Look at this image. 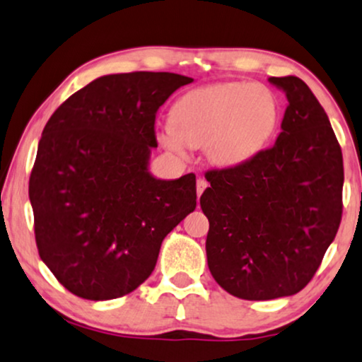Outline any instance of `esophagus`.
<instances>
[{
    "mask_svg": "<svg viewBox=\"0 0 362 362\" xmlns=\"http://www.w3.org/2000/svg\"><path fill=\"white\" fill-rule=\"evenodd\" d=\"M206 187H209V184H206L205 178H199V180H197V195H199V199H200V195L204 194V190L206 189Z\"/></svg>",
    "mask_w": 362,
    "mask_h": 362,
    "instance_id": "1",
    "label": "esophagus"
}]
</instances>
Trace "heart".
<instances>
[{
    "instance_id": "b5f03b06",
    "label": "heart",
    "mask_w": 362,
    "mask_h": 362,
    "mask_svg": "<svg viewBox=\"0 0 362 362\" xmlns=\"http://www.w3.org/2000/svg\"><path fill=\"white\" fill-rule=\"evenodd\" d=\"M279 103L259 83H215L192 89L173 104L170 122L156 131L158 144L185 158L205 147L211 163L235 167L252 158L276 129Z\"/></svg>"
}]
</instances>
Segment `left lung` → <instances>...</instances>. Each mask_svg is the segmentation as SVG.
<instances>
[{"mask_svg":"<svg viewBox=\"0 0 362 362\" xmlns=\"http://www.w3.org/2000/svg\"><path fill=\"white\" fill-rule=\"evenodd\" d=\"M286 94L273 147L205 173L200 206L215 281L250 301L301 291L334 240L343 214V153L329 119L300 77H269Z\"/></svg>","mask_w":362,"mask_h":362,"instance_id":"obj_1","label":"left lung"}]
</instances>
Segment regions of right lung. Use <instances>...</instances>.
<instances>
[{
  "mask_svg": "<svg viewBox=\"0 0 362 362\" xmlns=\"http://www.w3.org/2000/svg\"><path fill=\"white\" fill-rule=\"evenodd\" d=\"M192 77H98L64 100L42 131L30 178L37 252L66 290L115 300L156 268L163 238L197 206L195 175L148 170L156 114Z\"/></svg>",
  "mask_w": 362,
  "mask_h": 362,
  "instance_id": "obj_1",
  "label": "right lung"
}]
</instances>
